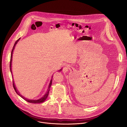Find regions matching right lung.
I'll use <instances>...</instances> for the list:
<instances>
[{"label":"right lung","instance_id":"obj_1","mask_svg":"<svg viewBox=\"0 0 127 127\" xmlns=\"http://www.w3.org/2000/svg\"><path fill=\"white\" fill-rule=\"evenodd\" d=\"M20 39H18V40H17L15 42V43H14V46H13V47L12 50V51H11V56H10V65H9V67H10V70L11 73V61H12V52H13V49H14V47H15V45L17 44V43L18 42V41H19V40H20ZM61 69H60V71H61ZM52 79H51V81H50V84H49V87H48V90H47V92H46V94L44 95V96L43 97H42L41 98H40V99H38V100H29V99H26V98H24V97L20 95V94H19V93H18V92H17L16 89V88H15V87L13 81H12V83H13V88H14V90H15V92H16L18 95H20L22 97H23L24 99H25L27 101H28V102H30V103H41V102H44V101L46 99V98H47V97H48V95H49V93L50 88V87H51V84H52Z\"/></svg>","mask_w":127,"mask_h":127}]
</instances>
